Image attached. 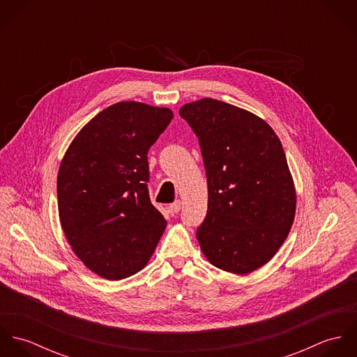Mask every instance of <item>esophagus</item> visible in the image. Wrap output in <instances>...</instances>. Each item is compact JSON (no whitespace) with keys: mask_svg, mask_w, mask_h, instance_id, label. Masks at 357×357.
<instances>
[{"mask_svg":"<svg viewBox=\"0 0 357 357\" xmlns=\"http://www.w3.org/2000/svg\"><path fill=\"white\" fill-rule=\"evenodd\" d=\"M169 210H170L172 214H177V213L181 210V202H180V201H176L174 204H172L169 206Z\"/></svg>","mask_w":357,"mask_h":357,"instance_id":"esophagus-1","label":"esophagus"}]
</instances>
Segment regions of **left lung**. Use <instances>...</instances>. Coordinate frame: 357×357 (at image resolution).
I'll return each mask as SVG.
<instances>
[{
  "mask_svg": "<svg viewBox=\"0 0 357 357\" xmlns=\"http://www.w3.org/2000/svg\"><path fill=\"white\" fill-rule=\"evenodd\" d=\"M180 115L199 139L207 214L197 239L207 261L249 275L278 253L294 222L297 192L282 143L253 112L201 99Z\"/></svg>",
  "mask_w": 357,
  "mask_h": 357,
  "instance_id": "8db88e82",
  "label": "left lung"
}]
</instances>
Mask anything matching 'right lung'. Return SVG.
Wrapping results in <instances>:
<instances>
[{"instance_id":"1","label":"right lung","mask_w":357,"mask_h":357,"mask_svg":"<svg viewBox=\"0 0 357 357\" xmlns=\"http://www.w3.org/2000/svg\"><path fill=\"white\" fill-rule=\"evenodd\" d=\"M172 118L166 107L112 104L77 133L60 162L61 229L74 255L102 279L140 272L167 225L150 201L147 153Z\"/></svg>"}]
</instances>
